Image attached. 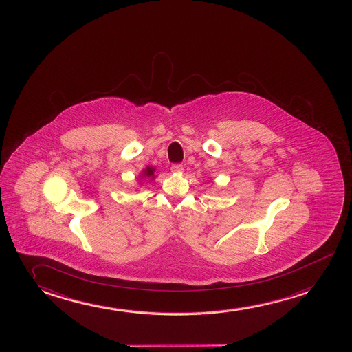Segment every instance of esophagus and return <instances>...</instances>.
Here are the masks:
<instances>
[{"label": "esophagus", "instance_id": "1", "mask_svg": "<svg viewBox=\"0 0 352 352\" xmlns=\"http://www.w3.org/2000/svg\"><path fill=\"white\" fill-rule=\"evenodd\" d=\"M184 165H181V164H173L171 166V171L175 173H184Z\"/></svg>", "mask_w": 352, "mask_h": 352}]
</instances>
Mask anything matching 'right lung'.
<instances>
[{
    "label": "right lung",
    "instance_id": "1",
    "mask_svg": "<svg viewBox=\"0 0 352 352\" xmlns=\"http://www.w3.org/2000/svg\"><path fill=\"white\" fill-rule=\"evenodd\" d=\"M155 179V168L153 166H147L140 173V181H153Z\"/></svg>",
    "mask_w": 352,
    "mask_h": 352
}]
</instances>
